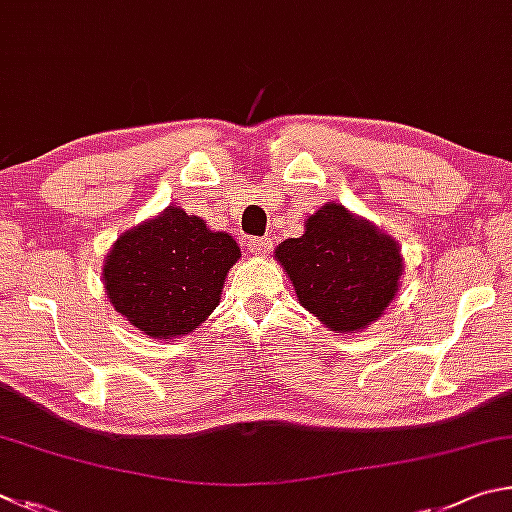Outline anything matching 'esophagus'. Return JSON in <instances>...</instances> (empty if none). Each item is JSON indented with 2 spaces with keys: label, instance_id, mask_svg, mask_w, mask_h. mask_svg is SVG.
Listing matches in <instances>:
<instances>
[{
  "label": "esophagus",
  "instance_id": "esophagus-1",
  "mask_svg": "<svg viewBox=\"0 0 512 512\" xmlns=\"http://www.w3.org/2000/svg\"><path fill=\"white\" fill-rule=\"evenodd\" d=\"M247 249L251 251V254H256V256H265V254H270L272 240L270 238H249L247 240Z\"/></svg>",
  "mask_w": 512,
  "mask_h": 512
}]
</instances>
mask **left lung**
Segmentation results:
<instances>
[{
	"instance_id": "1",
	"label": "left lung",
	"mask_w": 512,
	"mask_h": 512,
	"mask_svg": "<svg viewBox=\"0 0 512 512\" xmlns=\"http://www.w3.org/2000/svg\"><path fill=\"white\" fill-rule=\"evenodd\" d=\"M274 258L301 306L342 335L378 321L405 272L398 242L339 202L308 215L303 236L283 240Z\"/></svg>"
}]
</instances>
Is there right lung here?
<instances>
[{
	"label": "right lung",
	"instance_id": "1",
	"mask_svg": "<svg viewBox=\"0 0 512 512\" xmlns=\"http://www.w3.org/2000/svg\"><path fill=\"white\" fill-rule=\"evenodd\" d=\"M240 256L229 233L166 206L114 240L103 288L130 326L168 342L193 333L220 306L224 279Z\"/></svg>",
	"mask_w": 512,
	"mask_h": 512
}]
</instances>
